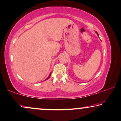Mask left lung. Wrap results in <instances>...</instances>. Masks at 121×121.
I'll use <instances>...</instances> for the list:
<instances>
[{
	"instance_id": "left-lung-1",
	"label": "left lung",
	"mask_w": 121,
	"mask_h": 121,
	"mask_svg": "<svg viewBox=\"0 0 121 121\" xmlns=\"http://www.w3.org/2000/svg\"><path fill=\"white\" fill-rule=\"evenodd\" d=\"M96 34H97V35H98V36H99V34H98V33H97V32H96Z\"/></svg>"
}]
</instances>
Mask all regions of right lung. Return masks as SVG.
Instances as JSON below:
<instances>
[{"label":"right lung","mask_w":121,"mask_h":121,"mask_svg":"<svg viewBox=\"0 0 121 121\" xmlns=\"http://www.w3.org/2000/svg\"><path fill=\"white\" fill-rule=\"evenodd\" d=\"M51 73H50V75H49V77H48V78H46V79L45 80H48V78H49V77H50V76H51ZM44 81H45V80H44Z\"/></svg>","instance_id":"right-lung-1"}]
</instances>
